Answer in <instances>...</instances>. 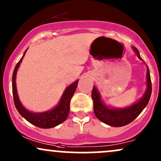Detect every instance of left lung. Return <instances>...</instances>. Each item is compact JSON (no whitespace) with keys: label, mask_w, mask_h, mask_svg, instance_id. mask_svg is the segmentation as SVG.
Here are the masks:
<instances>
[{"label":"left lung","mask_w":161,"mask_h":161,"mask_svg":"<svg viewBox=\"0 0 161 161\" xmlns=\"http://www.w3.org/2000/svg\"><path fill=\"white\" fill-rule=\"evenodd\" d=\"M133 49L137 53L138 58L142 60L138 49L136 47H133ZM151 91H152V87H151V75L148 67L147 69V90L145 95L139 101L129 108L123 109H110L108 108L106 105L103 104L98 91L96 87L94 86L92 92L94 112L97 119L106 124L114 127L123 126L133 121L147 106L150 100Z\"/></svg>","instance_id":"1"}]
</instances>
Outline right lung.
Segmentation results:
<instances>
[{
    "mask_svg": "<svg viewBox=\"0 0 161 161\" xmlns=\"http://www.w3.org/2000/svg\"><path fill=\"white\" fill-rule=\"evenodd\" d=\"M25 51L24 52L23 56L22 57L16 65L15 69L14 70V73H13L12 88L14 104H15L16 110L19 113L20 115L23 116L30 123L42 129L52 128V127L58 125L60 123H62L64 121H65L68 115H69L70 100H71L73 95H74V92L75 89H76L79 80H76L73 84L70 85L69 86H68L66 88L64 93L63 94L60 103H59V104L55 108L49 110V111L40 113V114H36V113L28 111L26 109L24 108V107L20 103L19 97H18L17 95V92H16V71H17L18 68H19L20 63L23 60Z\"/></svg>",
    "mask_w": 161,
    "mask_h": 161,
    "instance_id": "right-lung-1",
    "label": "right lung"
}]
</instances>
